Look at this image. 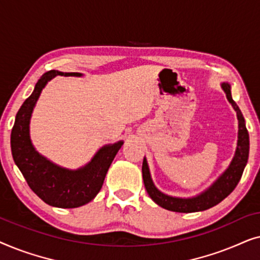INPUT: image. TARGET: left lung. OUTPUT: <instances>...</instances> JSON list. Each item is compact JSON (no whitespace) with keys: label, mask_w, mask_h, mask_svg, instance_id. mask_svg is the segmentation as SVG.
Listing matches in <instances>:
<instances>
[{"label":"left lung","mask_w":260,"mask_h":260,"mask_svg":"<svg viewBox=\"0 0 260 260\" xmlns=\"http://www.w3.org/2000/svg\"><path fill=\"white\" fill-rule=\"evenodd\" d=\"M221 85L222 91L225 92L227 101L232 105L234 111L237 112L238 118V141L237 149L234 156L231 161L227 169L213 182L208 188H206L200 194L190 198H179L172 197V195L165 194L155 186L154 181L151 179L150 169L147 158L143 159V166H142V174H143V182L147 189L149 197L152 201L162 208L168 209L172 212L179 213H193L201 212L206 209L218 205L223 199L229 197L232 193L234 188L237 187L238 182L241 179L243 172L246 167L248 159V151H250V137L246 129V124L241 113L239 106L233 101L232 93H231V84L223 81Z\"/></svg>","instance_id":"obj_1"}]
</instances>
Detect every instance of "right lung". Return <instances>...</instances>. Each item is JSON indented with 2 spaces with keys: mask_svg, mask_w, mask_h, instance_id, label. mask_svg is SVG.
<instances>
[{
  "mask_svg": "<svg viewBox=\"0 0 260 260\" xmlns=\"http://www.w3.org/2000/svg\"><path fill=\"white\" fill-rule=\"evenodd\" d=\"M56 76L83 77V74L55 70L42 74L33 93L24 101L16 113L10 135V147L17 168L22 173L30 189L42 201L53 207L76 208L88 204L99 193L106 173L124 142L105 144L95 152L90 162L78 169L55 165L41 155L31 143L30 118L42 90Z\"/></svg>",
  "mask_w": 260,
  "mask_h": 260,
  "instance_id": "add662e5",
  "label": "right lung"
}]
</instances>
